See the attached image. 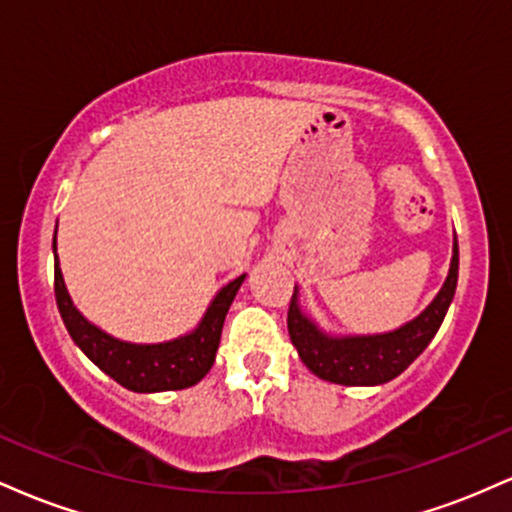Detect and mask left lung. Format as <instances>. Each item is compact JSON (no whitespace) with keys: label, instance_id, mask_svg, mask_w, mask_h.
<instances>
[{"label":"left lung","instance_id":"obj_1","mask_svg":"<svg viewBox=\"0 0 512 512\" xmlns=\"http://www.w3.org/2000/svg\"><path fill=\"white\" fill-rule=\"evenodd\" d=\"M457 238L452 248V262L443 289L419 317L402 325L395 332L368 334V337H330L303 315L298 305V289L293 291L289 305V337L298 349V356L313 370L317 378L337 385H383L404 373L414 358L431 344L443 317L448 313L457 289Z\"/></svg>","mask_w":512,"mask_h":512}]
</instances>
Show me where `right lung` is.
<instances>
[{
	"mask_svg": "<svg viewBox=\"0 0 512 512\" xmlns=\"http://www.w3.org/2000/svg\"><path fill=\"white\" fill-rule=\"evenodd\" d=\"M52 250H55V240H52ZM243 279L245 274L223 286L197 330L185 337L163 344H129L98 330L74 308L64 286L60 260L55 255V298L69 337L103 373L132 392L185 390V387L197 385L209 373L221 342L223 320Z\"/></svg>",
	"mask_w": 512,
	"mask_h": 512,
	"instance_id": "right-lung-1",
	"label": "right lung"
}]
</instances>
